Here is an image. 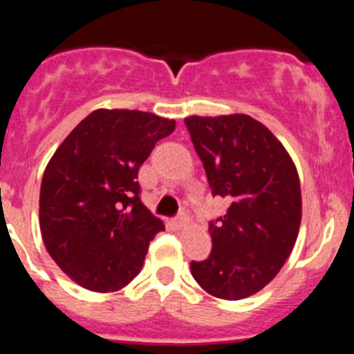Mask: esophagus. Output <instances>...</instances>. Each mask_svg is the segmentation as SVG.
Returning a JSON list of instances; mask_svg holds the SVG:
<instances>
[{
    "mask_svg": "<svg viewBox=\"0 0 354 354\" xmlns=\"http://www.w3.org/2000/svg\"><path fill=\"white\" fill-rule=\"evenodd\" d=\"M171 223H174V227H175V228H183V227H186V223H187V216L184 214V212H180V214L177 216V218H175L174 221H171Z\"/></svg>",
    "mask_w": 354,
    "mask_h": 354,
    "instance_id": "1",
    "label": "esophagus"
}]
</instances>
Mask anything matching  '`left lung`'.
<instances>
[{"label":"left lung","instance_id":"8db88e82","mask_svg":"<svg viewBox=\"0 0 354 354\" xmlns=\"http://www.w3.org/2000/svg\"><path fill=\"white\" fill-rule=\"evenodd\" d=\"M212 195L230 200L209 225L212 252L192 274L214 298L245 299L282 270L301 225L296 165L264 124L245 113L186 118Z\"/></svg>","mask_w":354,"mask_h":354}]
</instances>
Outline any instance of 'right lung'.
Returning a JSON list of instances; mask_svg holds the SVG:
<instances>
[{
	"instance_id": "obj_1",
	"label": "right lung",
	"mask_w": 354,
	"mask_h": 354,
	"mask_svg": "<svg viewBox=\"0 0 354 354\" xmlns=\"http://www.w3.org/2000/svg\"><path fill=\"white\" fill-rule=\"evenodd\" d=\"M175 120L136 109H95L49 159L40 184L44 245L71 280L115 292L142 270L165 225L140 200L138 170Z\"/></svg>"
}]
</instances>
